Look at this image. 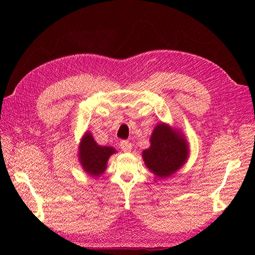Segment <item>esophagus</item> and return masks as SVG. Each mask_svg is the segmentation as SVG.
<instances>
[{
	"instance_id": "34e87169",
	"label": "esophagus",
	"mask_w": 255,
	"mask_h": 255,
	"mask_svg": "<svg viewBox=\"0 0 255 255\" xmlns=\"http://www.w3.org/2000/svg\"><path fill=\"white\" fill-rule=\"evenodd\" d=\"M120 149L123 152H130V150H132V143L127 140H122L120 142Z\"/></svg>"
}]
</instances>
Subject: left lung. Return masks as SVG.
Instances as JSON below:
<instances>
[{"label":"left lung","instance_id":"1","mask_svg":"<svg viewBox=\"0 0 255 255\" xmlns=\"http://www.w3.org/2000/svg\"><path fill=\"white\" fill-rule=\"evenodd\" d=\"M189 156V142L180 129L160 122L154 128L150 146L142 151L146 168L158 179L174 174Z\"/></svg>","mask_w":255,"mask_h":255}]
</instances>
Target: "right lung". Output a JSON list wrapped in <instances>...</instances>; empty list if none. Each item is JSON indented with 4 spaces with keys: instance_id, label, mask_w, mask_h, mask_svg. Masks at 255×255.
Listing matches in <instances>:
<instances>
[{
    "instance_id": "1",
    "label": "right lung",
    "mask_w": 255,
    "mask_h": 255,
    "mask_svg": "<svg viewBox=\"0 0 255 255\" xmlns=\"http://www.w3.org/2000/svg\"><path fill=\"white\" fill-rule=\"evenodd\" d=\"M115 153L116 150L113 146L98 144L91 133L87 130L80 141L78 156L83 170L91 176L98 177L105 172L107 161Z\"/></svg>"
}]
</instances>
